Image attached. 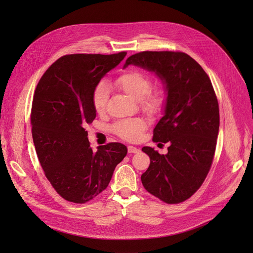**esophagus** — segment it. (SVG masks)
<instances>
[{"mask_svg":"<svg viewBox=\"0 0 253 253\" xmlns=\"http://www.w3.org/2000/svg\"><path fill=\"white\" fill-rule=\"evenodd\" d=\"M140 150L138 148H135V147H132V145H128L127 147V152L128 153H138Z\"/></svg>","mask_w":253,"mask_h":253,"instance_id":"34e87169","label":"esophagus"}]
</instances>
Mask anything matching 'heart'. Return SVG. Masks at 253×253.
Here are the masks:
<instances>
[{
	"instance_id": "obj_1",
	"label": "heart",
	"mask_w": 253,
	"mask_h": 253,
	"mask_svg": "<svg viewBox=\"0 0 253 253\" xmlns=\"http://www.w3.org/2000/svg\"><path fill=\"white\" fill-rule=\"evenodd\" d=\"M115 85L126 95L139 102L141 109L148 114H156L163 109L165 95L162 90H150L152 82L147 75L138 71L126 72L115 80ZM109 87L101 82L95 86L91 94V103L98 114H103L109 100ZM147 121L142 118L125 119L113 126V132L121 139L135 142L141 139Z\"/></svg>"
}]
</instances>
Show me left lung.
Listing matches in <instances>:
<instances>
[{
  "instance_id": "left-lung-1",
  "label": "left lung",
  "mask_w": 253,
  "mask_h": 253,
  "mask_svg": "<svg viewBox=\"0 0 253 253\" xmlns=\"http://www.w3.org/2000/svg\"><path fill=\"white\" fill-rule=\"evenodd\" d=\"M131 64L155 73L167 94L153 141L170 147L165 155L142 148L150 157L142 185L167 204L185 202L203 185L216 148L219 111L211 80L193 58L180 51L138 52L124 67Z\"/></svg>"
}]
</instances>
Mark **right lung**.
<instances>
[{
  "label": "right lung",
  "instance_id": "right-lung-1",
  "mask_svg": "<svg viewBox=\"0 0 253 253\" xmlns=\"http://www.w3.org/2000/svg\"><path fill=\"white\" fill-rule=\"evenodd\" d=\"M126 55H66L44 73L35 90L32 133L46 178L64 200L84 204L100 194L127 153L111 142L90 148L85 126L96 118L91 94Z\"/></svg>",
  "mask_w": 253,
  "mask_h": 253
}]
</instances>
